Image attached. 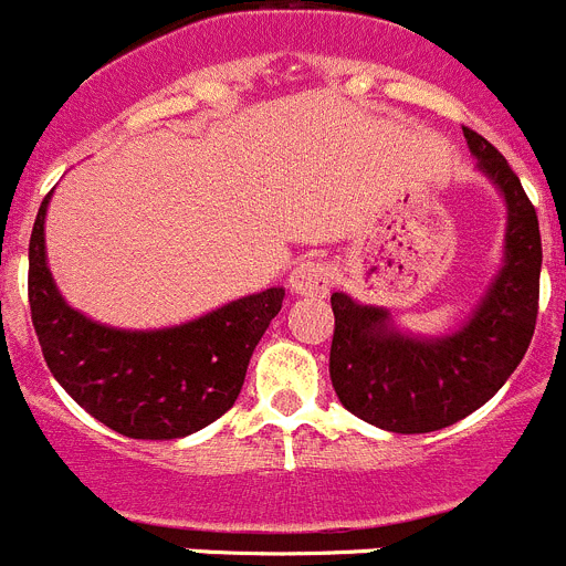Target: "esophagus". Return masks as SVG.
Masks as SVG:
<instances>
[{"label": "esophagus", "mask_w": 566, "mask_h": 566, "mask_svg": "<svg viewBox=\"0 0 566 566\" xmlns=\"http://www.w3.org/2000/svg\"><path fill=\"white\" fill-rule=\"evenodd\" d=\"M334 286V269L328 266L326 260H303L294 266L289 274V289L297 297H326Z\"/></svg>", "instance_id": "1"}]
</instances>
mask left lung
Masks as SVG:
<instances>
[{"instance_id":"obj_1","label":"left lung","mask_w":566,"mask_h":566,"mask_svg":"<svg viewBox=\"0 0 566 566\" xmlns=\"http://www.w3.org/2000/svg\"><path fill=\"white\" fill-rule=\"evenodd\" d=\"M476 169L504 201L496 274L462 326L413 334L382 306L332 294V385L345 411L391 433H431L482 408L527 352L538 314L542 234L522 181L488 138L464 127Z\"/></svg>"}]
</instances>
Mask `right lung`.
<instances>
[{
    "label": "right lung",
    "instance_id": "right-lung-1",
    "mask_svg": "<svg viewBox=\"0 0 566 566\" xmlns=\"http://www.w3.org/2000/svg\"><path fill=\"white\" fill-rule=\"evenodd\" d=\"M39 207L30 234V317L44 363L70 397L129 439H184L229 411L247 379L254 345L277 317L286 289L229 300L201 317L164 328H118L78 312L59 292Z\"/></svg>",
    "mask_w": 566,
    "mask_h": 566
}]
</instances>
